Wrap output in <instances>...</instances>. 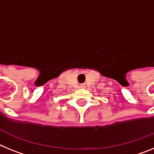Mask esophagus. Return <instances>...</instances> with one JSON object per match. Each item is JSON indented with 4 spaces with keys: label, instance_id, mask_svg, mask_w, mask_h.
I'll return each mask as SVG.
<instances>
[{
    "label": "esophagus",
    "instance_id": "1",
    "mask_svg": "<svg viewBox=\"0 0 154 154\" xmlns=\"http://www.w3.org/2000/svg\"><path fill=\"white\" fill-rule=\"evenodd\" d=\"M85 87V85H81V88H84Z\"/></svg>",
    "mask_w": 154,
    "mask_h": 154
}]
</instances>
